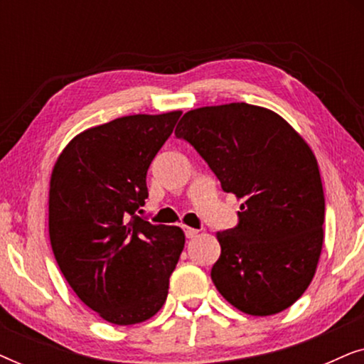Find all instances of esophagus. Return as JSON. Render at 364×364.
Here are the masks:
<instances>
[{
    "instance_id": "obj_1",
    "label": "esophagus",
    "mask_w": 364,
    "mask_h": 364,
    "mask_svg": "<svg viewBox=\"0 0 364 364\" xmlns=\"http://www.w3.org/2000/svg\"><path fill=\"white\" fill-rule=\"evenodd\" d=\"M183 232H186L187 238H193V237L198 235L197 228H192V227H183Z\"/></svg>"
}]
</instances>
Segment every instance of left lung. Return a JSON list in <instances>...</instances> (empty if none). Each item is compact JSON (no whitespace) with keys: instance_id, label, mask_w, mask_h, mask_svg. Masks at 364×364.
<instances>
[{"instance_id":"obj_1","label":"left lung","mask_w":364,"mask_h":364,"mask_svg":"<svg viewBox=\"0 0 364 364\" xmlns=\"http://www.w3.org/2000/svg\"><path fill=\"white\" fill-rule=\"evenodd\" d=\"M176 136L243 200L237 225L217 233L213 285L248 315L287 310L311 283L323 247L325 196L311 149L285 119L247 102L188 111Z\"/></svg>"}]
</instances>
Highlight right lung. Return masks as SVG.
I'll return each instance as SVG.
<instances>
[{
    "instance_id": "1",
    "label": "right lung",
    "mask_w": 364,
    "mask_h": 364,
    "mask_svg": "<svg viewBox=\"0 0 364 364\" xmlns=\"http://www.w3.org/2000/svg\"><path fill=\"white\" fill-rule=\"evenodd\" d=\"M181 114H136L87 129L53 168V253L79 300L114 325L146 321L161 310L186 245L182 228L137 215L149 197V166Z\"/></svg>"
}]
</instances>
